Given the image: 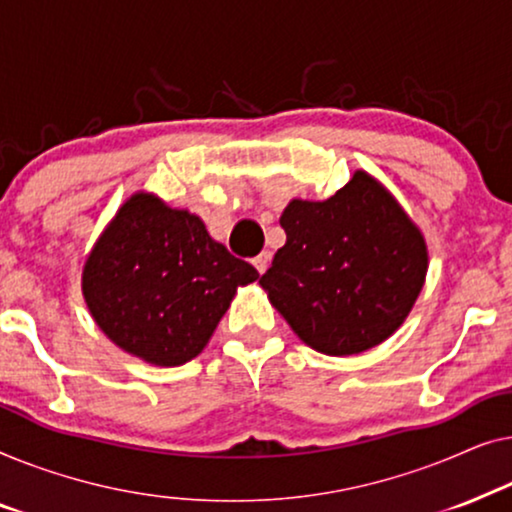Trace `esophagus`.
Wrapping results in <instances>:
<instances>
[{
	"label": "esophagus",
	"mask_w": 512,
	"mask_h": 512,
	"mask_svg": "<svg viewBox=\"0 0 512 512\" xmlns=\"http://www.w3.org/2000/svg\"><path fill=\"white\" fill-rule=\"evenodd\" d=\"M269 262H271V253H262V255H257V257L253 259L255 269H257L259 273H264L266 269H269Z\"/></svg>",
	"instance_id": "1"
}]
</instances>
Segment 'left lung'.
Listing matches in <instances>:
<instances>
[{
  "instance_id": "8db88e82",
  "label": "left lung",
  "mask_w": 512,
  "mask_h": 512,
  "mask_svg": "<svg viewBox=\"0 0 512 512\" xmlns=\"http://www.w3.org/2000/svg\"><path fill=\"white\" fill-rule=\"evenodd\" d=\"M287 241L259 285L301 341L357 355L401 327L427 276V246L383 185L357 171L327 201L294 199Z\"/></svg>"
}]
</instances>
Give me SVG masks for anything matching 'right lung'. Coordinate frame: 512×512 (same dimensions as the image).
Wrapping results in <instances>:
<instances>
[{"instance_id": "right-lung-1", "label": "right lung", "mask_w": 512, "mask_h": 512, "mask_svg": "<svg viewBox=\"0 0 512 512\" xmlns=\"http://www.w3.org/2000/svg\"><path fill=\"white\" fill-rule=\"evenodd\" d=\"M257 276L197 215L141 192L92 248L83 294L115 345L150 364L181 366L204 350L236 287Z\"/></svg>"}]
</instances>
